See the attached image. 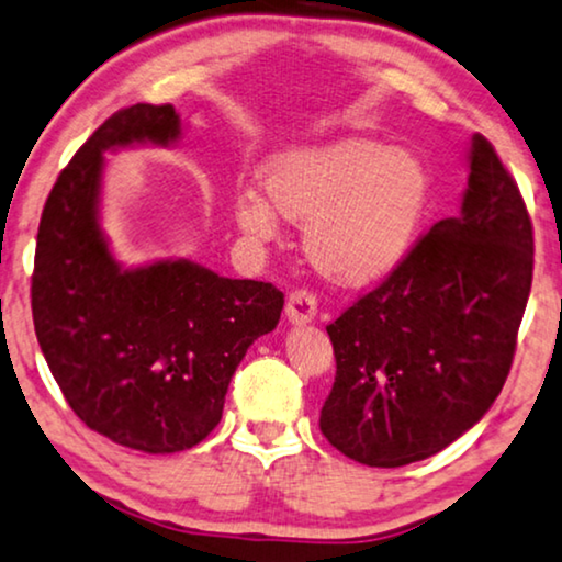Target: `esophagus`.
<instances>
[{"label":"esophagus","mask_w":562,"mask_h":562,"mask_svg":"<svg viewBox=\"0 0 562 562\" xmlns=\"http://www.w3.org/2000/svg\"><path fill=\"white\" fill-rule=\"evenodd\" d=\"M316 313H318V301L311 290L301 288V290H293V293L288 295L285 316L290 324H308V321L316 318Z\"/></svg>","instance_id":"esophagus-1"}]
</instances>
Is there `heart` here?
Returning a JSON list of instances; mask_svg holds the SVG:
<instances>
[{"label": "heart", "instance_id": "1", "mask_svg": "<svg viewBox=\"0 0 562 562\" xmlns=\"http://www.w3.org/2000/svg\"><path fill=\"white\" fill-rule=\"evenodd\" d=\"M263 194L236 198L246 236L267 241L277 213L305 224V251L318 272L344 285H368L401 265L429 207L424 164L403 148L368 138L288 148L261 169Z\"/></svg>", "mask_w": 562, "mask_h": 562}]
</instances>
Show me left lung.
<instances>
[{
  "instance_id": "8db88e82",
  "label": "left lung",
  "mask_w": 562,
  "mask_h": 562,
  "mask_svg": "<svg viewBox=\"0 0 562 562\" xmlns=\"http://www.w3.org/2000/svg\"><path fill=\"white\" fill-rule=\"evenodd\" d=\"M535 269L532 218L483 136L458 218L434 223L334 324L336 378L318 426L347 458L401 468L483 418L512 370Z\"/></svg>"
}]
</instances>
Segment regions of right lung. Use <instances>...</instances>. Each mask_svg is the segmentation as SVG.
I'll return each instance as SVG.
<instances>
[{
	"label": "right lung",
	"instance_id": "1",
	"mask_svg": "<svg viewBox=\"0 0 562 562\" xmlns=\"http://www.w3.org/2000/svg\"><path fill=\"white\" fill-rule=\"evenodd\" d=\"M177 138L171 104L104 120L48 194L30 282L37 344L74 414L151 454L190 450L218 426L238 362L285 305L272 282L228 280L187 259L138 269L112 259L97 221L102 154Z\"/></svg>",
	"mask_w": 562,
	"mask_h": 562
}]
</instances>
